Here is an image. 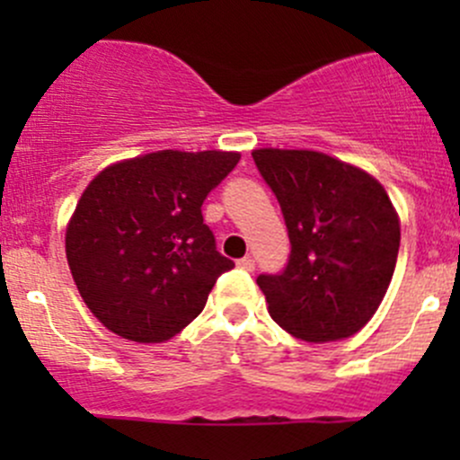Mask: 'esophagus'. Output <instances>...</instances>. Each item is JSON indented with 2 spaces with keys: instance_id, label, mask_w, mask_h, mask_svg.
I'll list each match as a JSON object with an SVG mask.
<instances>
[{
  "instance_id": "esophagus-1",
  "label": "esophagus",
  "mask_w": 460,
  "mask_h": 460,
  "mask_svg": "<svg viewBox=\"0 0 460 460\" xmlns=\"http://www.w3.org/2000/svg\"><path fill=\"white\" fill-rule=\"evenodd\" d=\"M238 267L244 269V271H253V269H256V260H253L252 256H244L238 260Z\"/></svg>"
}]
</instances>
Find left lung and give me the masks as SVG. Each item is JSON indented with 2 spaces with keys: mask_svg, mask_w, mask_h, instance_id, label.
Segmentation results:
<instances>
[{
  "mask_svg": "<svg viewBox=\"0 0 460 460\" xmlns=\"http://www.w3.org/2000/svg\"><path fill=\"white\" fill-rule=\"evenodd\" d=\"M252 157L291 243L285 269L256 280L269 314L300 341L354 336L396 267L401 225L392 200L372 175L324 153L258 148Z\"/></svg>",
  "mask_w": 460,
  "mask_h": 460,
  "instance_id": "left-lung-1",
  "label": "left lung"
}]
</instances>
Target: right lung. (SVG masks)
Instances as JSON below:
<instances>
[{"label":"right lung","instance_id":"add662e5","mask_svg":"<svg viewBox=\"0 0 460 460\" xmlns=\"http://www.w3.org/2000/svg\"><path fill=\"white\" fill-rule=\"evenodd\" d=\"M238 162V153L157 151L88 184L68 222L66 258L106 329L162 342L198 318L217 278L235 267L217 252L202 204Z\"/></svg>","mask_w":460,"mask_h":460}]
</instances>
